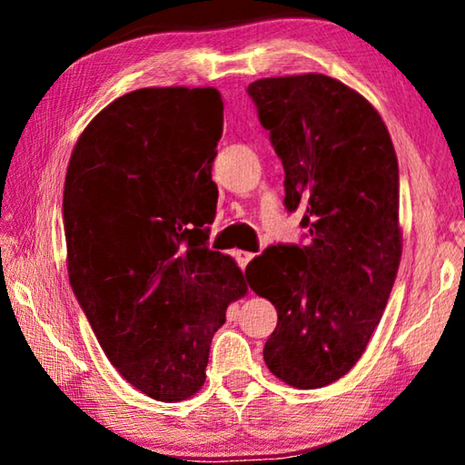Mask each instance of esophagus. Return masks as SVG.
Masks as SVG:
<instances>
[{
	"label": "esophagus",
	"mask_w": 465,
	"mask_h": 465,
	"mask_svg": "<svg viewBox=\"0 0 465 465\" xmlns=\"http://www.w3.org/2000/svg\"><path fill=\"white\" fill-rule=\"evenodd\" d=\"M235 258H238V262H240V266L243 269V266H246L252 258H254V254H252V252H235Z\"/></svg>",
	"instance_id": "obj_1"
}]
</instances>
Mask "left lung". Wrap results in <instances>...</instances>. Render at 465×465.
<instances>
[{"label":"left lung","instance_id":"8db88e82","mask_svg":"<svg viewBox=\"0 0 465 465\" xmlns=\"http://www.w3.org/2000/svg\"><path fill=\"white\" fill-rule=\"evenodd\" d=\"M246 92L285 170V209L310 230L246 269L279 316L264 363L293 388H324L363 355L396 281V152L377 110L332 77H266Z\"/></svg>","mask_w":465,"mask_h":465}]
</instances>
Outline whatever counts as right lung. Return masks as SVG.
<instances>
[{"label": "right lung", "mask_w": 465, "mask_h": 465, "mask_svg": "<svg viewBox=\"0 0 465 465\" xmlns=\"http://www.w3.org/2000/svg\"><path fill=\"white\" fill-rule=\"evenodd\" d=\"M222 133L215 88H143L102 110L67 166L75 299L110 363L160 402L201 390L227 305L246 293L232 258L209 250Z\"/></svg>", "instance_id": "right-lung-1"}]
</instances>
